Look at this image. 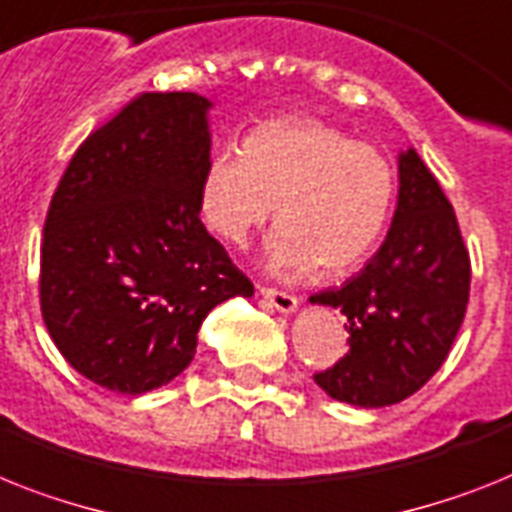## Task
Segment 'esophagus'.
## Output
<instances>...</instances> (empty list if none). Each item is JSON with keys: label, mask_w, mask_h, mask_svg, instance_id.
Listing matches in <instances>:
<instances>
[{"label": "esophagus", "mask_w": 512, "mask_h": 512, "mask_svg": "<svg viewBox=\"0 0 512 512\" xmlns=\"http://www.w3.org/2000/svg\"><path fill=\"white\" fill-rule=\"evenodd\" d=\"M259 293L264 301H269V306L282 311V314H293L295 308H298V298L290 293H282V290H274V287H259Z\"/></svg>", "instance_id": "esophagus-1"}]
</instances>
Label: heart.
Segmentation results:
<instances>
[{
    "instance_id": "obj_1",
    "label": "heart",
    "mask_w": 512,
    "mask_h": 512,
    "mask_svg": "<svg viewBox=\"0 0 512 512\" xmlns=\"http://www.w3.org/2000/svg\"><path fill=\"white\" fill-rule=\"evenodd\" d=\"M269 266L280 274L348 272L390 222L395 170L369 143L314 117L266 120L209 156L198 185L206 227L246 246L274 214Z\"/></svg>"
}]
</instances>
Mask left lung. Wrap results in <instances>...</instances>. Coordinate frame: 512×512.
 <instances>
[{"instance_id": "obj_1", "label": "left lung", "mask_w": 512, "mask_h": 512, "mask_svg": "<svg viewBox=\"0 0 512 512\" xmlns=\"http://www.w3.org/2000/svg\"><path fill=\"white\" fill-rule=\"evenodd\" d=\"M398 209L371 261L308 301L340 308L348 353L314 374L340 403L382 408L421 390L445 363L466 316L471 259L453 204L413 149L400 154Z\"/></svg>"}]
</instances>
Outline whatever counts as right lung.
Returning <instances> with one entry per match:
<instances>
[{
    "mask_svg": "<svg viewBox=\"0 0 512 512\" xmlns=\"http://www.w3.org/2000/svg\"><path fill=\"white\" fill-rule=\"evenodd\" d=\"M209 107L190 91L135 96L80 143L49 204L41 316L65 361L112 392L175 379L211 308L253 295L198 217Z\"/></svg>",
    "mask_w": 512,
    "mask_h": 512,
    "instance_id": "obj_1",
    "label": "right lung"
}]
</instances>
